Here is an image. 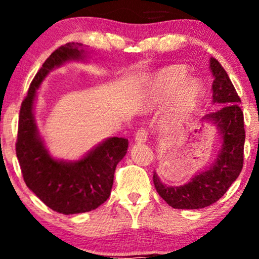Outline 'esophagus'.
<instances>
[{
	"instance_id": "obj_1",
	"label": "esophagus",
	"mask_w": 259,
	"mask_h": 259,
	"mask_svg": "<svg viewBox=\"0 0 259 259\" xmlns=\"http://www.w3.org/2000/svg\"><path fill=\"white\" fill-rule=\"evenodd\" d=\"M147 138H148L147 130L144 129V127H141V129H139L135 134V142H138V144H144V142L147 141Z\"/></svg>"
}]
</instances>
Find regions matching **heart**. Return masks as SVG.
Returning <instances> with one entry per match:
<instances>
[{"instance_id": "heart-1", "label": "heart", "mask_w": 259, "mask_h": 259, "mask_svg": "<svg viewBox=\"0 0 259 259\" xmlns=\"http://www.w3.org/2000/svg\"><path fill=\"white\" fill-rule=\"evenodd\" d=\"M187 68L183 64H171L163 68L154 75L152 91L156 97L167 100L175 92L177 108L171 117V124L179 123L195 108L203 95V84L197 78H187Z\"/></svg>"}]
</instances>
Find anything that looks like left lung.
I'll list each match as a JSON object with an SVG mask.
<instances>
[{"instance_id": "8db88e82", "label": "left lung", "mask_w": 259, "mask_h": 259, "mask_svg": "<svg viewBox=\"0 0 259 259\" xmlns=\"http://www.w3.org/2000/svg\"><path fill=\"white\" fill-rule=\"evenodd\" d=\"M213 74V103L222 106L209 113L204 121L215 125L222 139L217 159L207 170L196 174L189 183L180 186H168L153 174V183L160 197L177 209H200L213 204L228 191L237 179L243 165L245 127L241 102L233 82L222 64L215 58L209 61Z\"/></svg>"}]
</instances>
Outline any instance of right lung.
Returning a JSON list of instances; mask_svg holds the SVG:
<instances>
[{
  "label": "right lung",
  "mask_w": 259,
  "mask_h": 259,
  "mask_svg": "<svg viewBox=\"0 0 259 259\" xmlns=\"http://www.w3.org/2000/svg\"><path fill=\"white\" fill-rule=\"evenodd\" d=\"M85 47L68 42L45 61L29 88L19 112L16 152L26 186L41 201L62 214L90 212L111 195L117 164L126 154L129 141L108 138L78 160L56 159L38 134L34 115L36 90L47 74L70 61L86 57Z\"/></svg>",
  "instance_id": "1"
}]
</instances>
